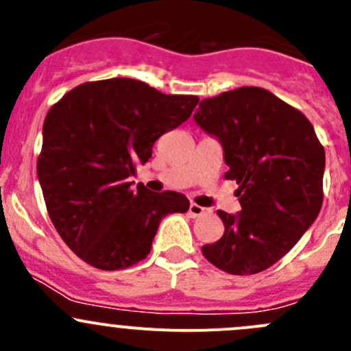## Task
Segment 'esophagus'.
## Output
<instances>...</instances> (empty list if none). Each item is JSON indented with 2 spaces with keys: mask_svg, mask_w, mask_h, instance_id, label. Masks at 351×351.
Returning a JSON list of instances; mask_svg holds the SVG:
<instances>
[{
  "mask_svg": "<svg viewBox=\"0 0 351 351\" xmlns=\"http://www.w3.org/2000/svg\"><path fill=\"white\" fill-rule=\"evenodd\" d=\"M205 208L204 207H200V205H197V204H190V208H189V214H190V217H202V215L205 214Z\"/></svg>",
  "mask_w": 351,
  "mask_h": 351,
  "instance_id": "1",
  "label": "esophagus"
}]
</instances>
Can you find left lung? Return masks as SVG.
Here are the masks:
<instances>
[{
  "instance_id": "8db88e82",
  "label": "left lung",
  "mask_w": 351,
  "mask_h": 351,
  "mask_svg": "<svg viewBox=\"0 0 351 351\" xmlns=\"http://www.w3.org/2000/svg\"><path fill=\"white\" fill-rule=\"evenodd\" d=\"M195 122L217 137L226 180L239 185L241 210H219L224 236L204 256L231 275H253L285 256L323 205L324 147L313 123L268 90L243 86L202 100Z\"/></svg>"
}]
</instances>
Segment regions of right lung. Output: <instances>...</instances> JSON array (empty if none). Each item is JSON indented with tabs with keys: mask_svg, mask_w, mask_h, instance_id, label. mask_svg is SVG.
<instances>
[{
	"mask_svg": "<svg viewBox=\"0 0 351 351\" xmlns=\"http://www.w3.org/2000/svg\"><path fill=\"white\" fill-rule=\"evenodd\" d=\"M197 104L193 95L112 77L73 88L49 110L38 182L56 231L81 260L100 270L132 267L149 254L161 219L189 210L183 193L136 192L129 178Z\"/></svg>",
	"mask_w": 351,
	"mask_h": 351,
	"instance_id": "1",
	"label": "right lung"
}]
</instances>
